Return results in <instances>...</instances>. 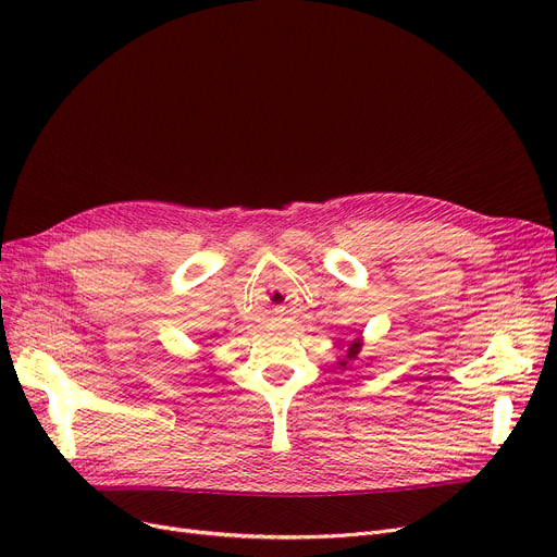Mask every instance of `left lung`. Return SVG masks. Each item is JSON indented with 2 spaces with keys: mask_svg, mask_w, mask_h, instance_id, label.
Masks as SVG:
<instances>
[{
  "mask_svg": "<svg viewBox=\"0 0 557 557\" xmlns=\"http://www.w3.org/2000/svg\"><path fill=\"white\" fill-rule=\"evenodd\" d=\"M343 347H345V359L338 361V363L345 368L349 361H357V359H359L361 349H363V341H361V338H352V341L343 343Z\"/></svg>",
  "mask_w": 557,
  "mask_h": 557,
  "instance_id": "left-lung-1",
  "label": "left lung"
}]
</instances>
